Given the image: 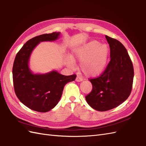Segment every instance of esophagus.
Segmentation results:
<instances>
[{
	"instance_id": "esophagus-1",
	"label": "esophagus",
	"mask_w": 146,
	"mask_h": 146,
	"mask_svg": "<svg viewBox=\"0 0 146 146\" xmlns=\"http://www.w3.org/2000/svg\"><path fill=\"white\" fill-rule=\"evenodd\" d=\"M76 80L77 82H80V81H82V78L81 77L77 76V77H76Z\"/></svg>"
}]
</instances>
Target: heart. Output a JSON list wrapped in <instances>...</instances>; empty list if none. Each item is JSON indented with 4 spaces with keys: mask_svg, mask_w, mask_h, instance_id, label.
I'll return each mask as SVG.
<instances>
[{
    "mask_svg": "<svg viewBox=\"0 0 146 146\" xmlns=\"http://www.w3.org/2000/svg\"><path fill=\"white\" fill-rule=\"evenodd\" d=\"M109 55L107 45L100 44L97 40H92L74 51L73 59L80 62V69L87 77H96L101 74L106 66ZM68 65L73 67L72 59L68 60Z\"/></svg>",
    "mask_w": 146,
    "mask_h": 146,
    "instance_id": "obj_1",
    "label": "heart"
}]
</instances>
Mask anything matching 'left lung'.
Wrapping results in <instances>:
<instances>
[{"label":"left lung","mask_w":146,"mask_h":146,"mask_svg":"<svg viewBox=\"0 0 146 146\" xmlns=\"http://www.w3.org/2000/svg\"><path fill=\"white\" fill-rule=\"evenodd\" d=\"M110 47L111 60L100 75L89 80L92 89L86 96L88 104L99 111L114 109L130 96L134 67L128 52L117 40L106 35Z\"/></svg>","instance_id":"obj_1"}]
</instances>
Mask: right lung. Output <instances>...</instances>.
I'll use <instances>...</instances> for the list:
<instances>
[{"mask_svg": "<svg viewBox=\"0 0 146 146\" xmlns=\"http://www.w3.org/2000/svg\"><path fill=\"white\" fill-rule=\"evenodd\" d=\"M59 32L38 35L29 40L16 55L12 68L14 91L20 101L33 111L46 112L56 106L65 85L73 81L76 74L61 75L56 71L43 75L33 74L28 62L34 47L42 41L56 40Z\"/></svg>", "mask_w": 146, "mask_h": 146, "instance_id": "right-lung-1", "label": "right lung"}]
</instances>
